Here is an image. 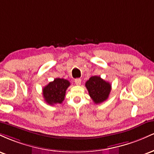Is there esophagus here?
Listing matches in <instances>:
<instances>
[{"label":"esophagus","mask_w":154,"mask_h":154,"mask_svg":"<svg viewBox=\"0 0 154 154\" xmlns=\"http://www.w3.org/2000/svg\"><path fill=\"white\" fill-rule=\"evenodd\" d=\"M75 82L77 85H79L81 84V79L80 78H76L75 79Z\"/></svg>","instance_id":"esophagus-1"}]
</instances>
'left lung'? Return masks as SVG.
Here are the masks:
<instances>
[{
    "mask_svg": "<svg viewBox=\"0 0 154 154\" xmlns=\"http://www.w3.org/2000/svg\"><path fill=\"white\" fill-rule=\"evenodd\" d=\"M90 96L95 103L105 101L109 98L111 85L109 82L103 80L99 76H93L85 83Z\"/></svg>",
    "mask_w": 154,
    "mask_h": 154,
    "instance_id": "1",
    "label": "left lung"
}]
</instances>
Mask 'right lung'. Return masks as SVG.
Returning <instances> with one entry per match:
<instances>
[{
  "label": "right lung",
  "mask_w": 154,
  "mask_h": 154,
  "mask_svg": "<svg viewBox=\"0 0 154 154\" xmlns=\"http://www.w3.org/2000/svg\"><path fill=\"white\" fill-rule=\"evenodd\" d=\"M70 85L67 79L56 78L49 82L43 89V95L45 102L49 105L61 103L64 100L66 91Z\"/></svg>",
  "instance_id": "1"
}]
</instances>
